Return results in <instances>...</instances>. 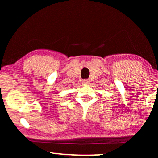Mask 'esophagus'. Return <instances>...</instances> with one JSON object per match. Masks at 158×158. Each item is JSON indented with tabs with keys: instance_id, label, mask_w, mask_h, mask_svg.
<instances>
[{
	"instance_id": "34e87169",
	"label": "esophagus",
	"mask_w": 158,
	"mask_h": 158,
	"mask_svg": "<svg viewBox=\"0 0 158 158\" xmlns=\"http://www.w3.org/2000/svg\"><path fill=\"white\" fill-rule=\"evenodd\" d=\"M89 80H83V83L85 84V85H88V84H89Z\"/></svg>"
}]
</instances>
